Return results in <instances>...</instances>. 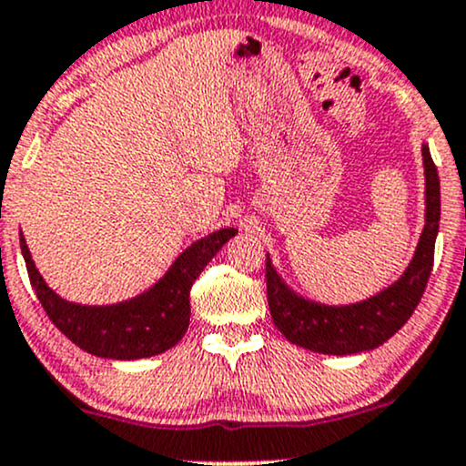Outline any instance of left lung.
<instances>
[{"instance_id":"1","label":"left lung","mask_w":466,"mask_h":466,"mask_svg":"<svg viewBox=\"0 0 466 466\" xmlns=\"http://www.w3.org/2000/svg\"><path fill=\"white\" fill-rule=\"evenodd\" d=\"M424 227L411 262L395 282L353 304H322L299 295L267 253V295L271 318L289 342L324 355L373 351L407 324L422 298L433 267L440 228V177L429 144L422 142Z\"/></svg>"}]
</instances>
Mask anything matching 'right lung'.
Returning a JSON list of instances; mask_svg holds the SVG:
<instances>
[{"label": "right lung", "instance_id": "1", "mask_svg": "<svg viewBox=\"0 0 466 466\" xmlns=\"http://www.w3.org/2000/svg\"><path fill=\"white\" fill-rule=\"evenodd\" d=\"M235 233L238 228L228 227L195 239L153 287L115 304L68 302L37 271L22 231L19 247L44 311L73 344L97 358L142 360L168 351L182 339L191 319L188 293L195 278Z\"/></svg>", "mask_w": 466, "mask_h": 466}]
</instances>
